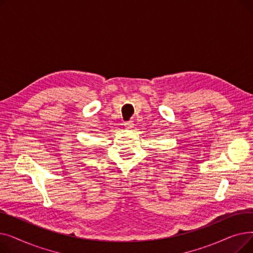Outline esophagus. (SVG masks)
I'll return each instance as SVG.
<instances>
[{"mask_svg":"<svg viewBox=\"0 0 253 253\" xmlns=\"http://www.w3.org/2000/svg\"><path fill=\"white\" fill-rule=\"evenodd\" d=\"M124 125H125V127L127 128V129H132L134 127V123H133V121H128V122H125L124 123Z\"/></svg>","mask_w":253,"mask_h":253,"instance_id":"obj_1","label":"esophagus"}]
</instances>
